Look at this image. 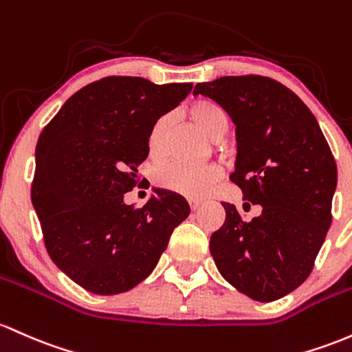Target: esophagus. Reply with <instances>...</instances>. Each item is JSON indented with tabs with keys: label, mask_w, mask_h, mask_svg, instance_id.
<instances>
[{
	"label": "esophagus",
	"mask_w": 352,
	"mask_h": 352,
	"mask_svg": "<svg viewBox=\"0 0 352 352\" xmlns=\"http://www.w3.org/2000/svg\"><path fill=\"white\" fill-rule=\"evenodd\" d=\"M188 204H190L192 210H197V208H200V206H202V200H199V199H190V200H188Z\"/></svg>",
	"instance_id": "esophagus-1"
}]
</instances>
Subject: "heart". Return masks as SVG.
I'll return each instance as SVG.
<instances>
[{
  "instance_id": "1",
  "label": "heart",
  "mask_w": 352,
  "mask_h": 352,
  "mask_svg": "<svg viewBox=\"0 0 352 352\" xmlns=\"http://www.w3.org/2000/svg\"><path fill=\"white\" fill-rule=\"evenodd\" d=\"M188 118L204 135L220 145V138L227 133L230 125L229 113L226 108L212 100L200 98L187 108ZM173 117L170 113L162 115L148 132L150 155L160 157L167 146ZM220 170L217 167H187L182 164H162L153 170V182L165 190L199 199L204 197L219 182Z\"/></svg>"
}]
</instances>
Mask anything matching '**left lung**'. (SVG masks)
I'll use <instances>...</instances> for the list:
<instances>
[{
  "instance_id": "8db88e82",
  "label": "left lung",
  "mask_w": 352,
  "mask_h": 352,
  "mask_svg": "<svg viewBox=\"0 0 352 352\" xmlns=\"http://www.w3.org/2000/svg\"><path fill=\"white\" fill-rule=\"evenodd\" d=\"M235 123L237 158L230 180L244 208L261 214L244 222L222 202L226 222L210 237L223 279L250 299L270 302L307 279L329 230L338 167L306 103L267 76H222L197 83Z\"/></svg>"
}]
</instances>
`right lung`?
Segmentation results:
<instances>
[{
	"label": "right lung",
	"instance_id": "1",
	"mask_svg": "<svg viewBox=\"0 0 352 352\" xmlns=\"http://www.w3.org/2000/svg\"><path fill=\"white\" fill-rule=\"evenodd\" d=\"M190 90L107 76L69 96L38 138L32 202L46 250L94 294H120L146 279L190 214L182 195L164 188L142 208L123 200L148 155L152 125Z\"/></svg>",
	"mask_w": 352,
	"mask_h": 352
}]
</instances>
